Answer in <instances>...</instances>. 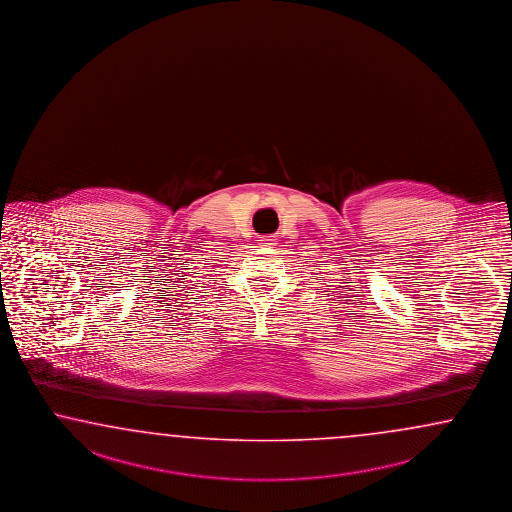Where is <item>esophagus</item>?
Instances as JSON below:
<instances>
[{
  "instance_id": "34e87169",
  "label": "esophagus",
  "mask_w": 512,
  "mask_h": 512,
  "mask_svg": "<svg viewBox=\"0 0 512 512\" xmlns=\"http://www.w3.org/2000/svg\"><path fill=\"white\" fill-rule=\"evenodd\" d=\"M262 244H264V246H274L275 238H264V240H262Z\"/></svg>"
}]
</instances>
